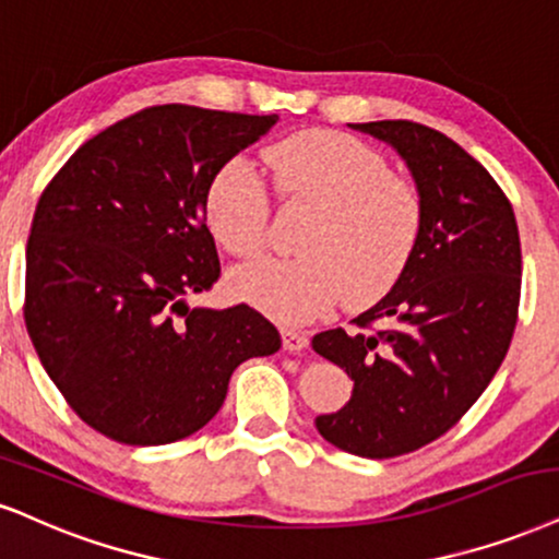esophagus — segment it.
<instances>
[{
	"label": "esophagus",
	"mask_w": 559,
	"mask_h": 559,
	"mask_svg": "<svg viewBox=\"0 0 559 559\" xmlns=\"http://www.w3.org/2000/svg\"><path fill=\"white\" fill-rule=\"evenodd\" d=\"M282 344L287 353H300L308 347V334L298 332V329H282Z\"/></svg>",
	"instance_id": "obj_1"
}]
</instances>
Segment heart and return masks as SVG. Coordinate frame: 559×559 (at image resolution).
<instances>
[{"instance_id":"heart-1","label":"heart","mask_w":559,"mask_h":559,"mask_svg":"<svg viewBox=\"0 0 559 559\" xmlns=\"http://www.w3.org/2000/svg\"><path fill=\"white\" fill-rule=\"evenodd\" d=\"M277 191L316 210L298 240L300 257L257 259L233 269L230 290L282 323H306L344 295L353 306L381 298L409 264L423 230L415 183L391 176L362 142L306 132L264 153ZM206 225L230 253L264 246L269 202L246 157H233L206 189Z\"/></svg>"}]
</instances>
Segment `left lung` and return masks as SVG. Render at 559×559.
<instances>
[{
	"instance_id": "1",
	"label": "left lung",
	"mask_w": 559,
	"mask_h": 559,
	"mask_svg": "<svg viewBox=\"0 0 559 559\" xmlns=\"http://www.w3.org/2000/svg\"><path fill=\"white\" fill-rule=\"evenodd\" d=\"M349 129L396 150L423 202V230L402 277L357 316L355 332L313 336L316 353L355 383L316 430L353 456L391 459L451 430L498 373L519 319L521 240L500 186L445 134L415 121Z\"/></svg>"
}]
</instances>
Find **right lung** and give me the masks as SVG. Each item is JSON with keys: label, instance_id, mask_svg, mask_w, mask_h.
Returning a JSON list of instances; mask_svg holds the SVG:
<instances>
[{"label": "right lung", "instance_id": "add662e5", "mask_svg": "<svg viewBox=\"0 0 559 559\" xmlns=\"http://www.w3.org/2000/svg\"><path fill=\"white\" fill-rule=\"evenodd\" d=\"M272 116L155 106L69 157L38 199L25 251V326L78 415L127 445L189 438L233 370L274 355L251 306L191 308L219 277L206 189Z\"/></svg>", "mask_w": 559, "mask_h": 559}]
</instances>
